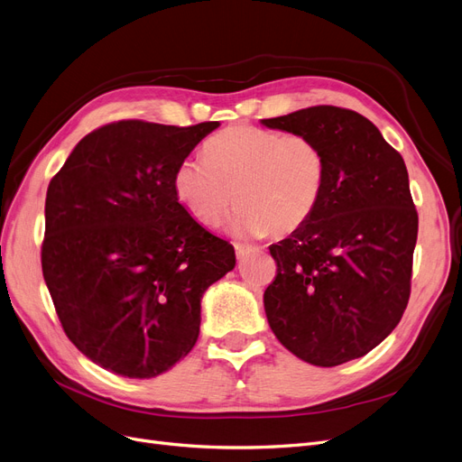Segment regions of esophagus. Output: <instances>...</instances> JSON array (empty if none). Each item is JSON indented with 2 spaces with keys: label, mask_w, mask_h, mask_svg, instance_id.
Listing matches in <instances>:
<instances>
[{
  "label": "esophagus",
  "mask_w": 462,
  "mask_h": 462,
  "mask_svg": "<svg viewBox=\"0 0 462 462\" xmlns=\"http://www.w3.org/2000/svg\"><path fill=\"white\" fill-rule=\"evenodd\" d=\"M234 249H236V254H237V259H245L247 254L253 251V247H249V245H245V244H234Z\"/></svg>",
  "instance_id": "esophagus-1"
}]
</instances>
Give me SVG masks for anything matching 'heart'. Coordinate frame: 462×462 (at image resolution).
Instances as JSON below:
<instances>
[{"label": "heart", "instance_id": "obj_1", "mask_svg": "<svg viewBox=\"0 0 462 462\" xmlns=\"http://www.w3.org/2000/svg\"><path fill=\"white\" fill-rule=\"evenodd\" d=\"M326 173V156L310 136L242 124L211 136L203 160L179 162L173 190L203 226H217L236 199V234L285 236L314 215Z\"/></svg>", "mask_w": 462, "mask_h": 462}]
</instances>
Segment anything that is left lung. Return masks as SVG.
<instances>
[{"label":"left lung","mask_w":462,"mask_h":462,"mask_svg":"<svg viewBox=\"0 0 462 462\" xmlns=\"http://www.w3.org/2000/svg\"><path fill=\"white\" fill-rule=\"evenodd\" d=\"M263 125L310 136L328 163L310 220L270 245V329L304 362L346 364L394 331L411 293L419 217L403 158L346 108H302Z\"/></svg>","instance_id":"obj_1"}]
</instances>
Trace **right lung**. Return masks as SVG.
<instances>
[{
    "label": "right lung",
    "instance_id": "1",
    "mask_svg": "<svg viewBox=\"0 0 462 462\" xmlns=\"http://www.w3.org/2000/svg\"><path fill=\"white\" fill-rule=\"evenodd\" d=\"M218 125H102L49 182L43 278L66 337L102 369L152 379L173 367L196 345L203 293L236 266L173 190L179 162Z\"/></svg>",
    "mask_w": 462,
    "mask_h": 462
}]
</instances>
